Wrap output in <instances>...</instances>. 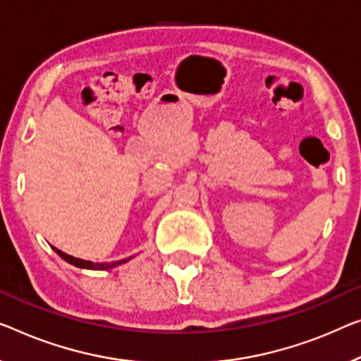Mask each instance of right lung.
Segmentation results:
<instances>
[{
  "instance_id": "add662e5",
  "label": "right lung",
  "mask_w": 361,
  "mask_h": 361,
  "mask_svg": "<svg viewBox=\"0 0 361 361\" xmlns=\"http://www.w3.org/2000/svg\"><path fill=\"white\" fill-rule=\"evenodd\" d=\"M53 250L56 251V255H60L64 261L69 262V264L76 266V267H80V269H92V271H97V269H110V267H115V266H120V264H125V262H128L131 257H126V259H121V261H116V262H111V264H100V262H92V261H85V259H79V257H73L66 255V252H63L61 250L55 248V246H51Z\"/></svg>"
}]
</instances>
